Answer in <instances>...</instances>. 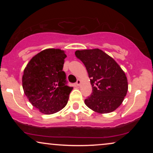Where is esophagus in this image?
Here are the masks:
<instances>
[{"mask_svg":"<svg viewBox=\"0 0 153 153\" xmlns=\"http://www.w3.org/2000/svg\"><path fill=\"white\" fill-rule=\"evenodd\" d=\"M76 84V85H79L81 84V80H80V79H77Z\"/></svg>","mask_w":153,"mask_h":153,"instance_id":"esophagus-1","label":"esophagus"}]
</instances>
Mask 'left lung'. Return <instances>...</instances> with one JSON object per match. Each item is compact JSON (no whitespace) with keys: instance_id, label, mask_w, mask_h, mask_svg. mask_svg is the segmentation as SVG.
Returning a JSON list of instances; mask_svg holds the SVG:
<instances>
[{"instance_id":"8db88e82","label":"left lung","mask_w":153,"mask_h":153,"mask_svg":"<svg viewBox=\"0 0 153 153\" xmlns=\"http://www.w3.org/2000/svg\"><path fill=\"white\" fill-rule=\"evenodd\" d=\"M75 55L84 64L93 88L85 105L99 114L114 111L127 95L125 72L114 58L99 49L77 50Z\"/></svg>"}]
</instances>
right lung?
Masks as SVG:
<instances>
[{
	"label": "right lung",
	"mask_w": 153,
	"mask_h": 153,
	"mask_svg": "<svg viewBox=\"0 0 153 153\" xmlns=\"http://www.w3.org/2000/svg\"><path fill=\"white\" fill-rule=\"evenodd\" d=\"M66 57L64 51L47 49L33 56L24 69L22 85L25 95L42 114H55L68 103L73 87L67 85L62 71Z\"/></svg>",
	"instance_id": "add662e5"
}]
</instances>
